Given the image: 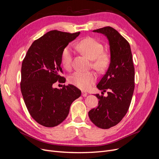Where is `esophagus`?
<instances>
[{
    "label": "esophagus",
    "mask_w": 159,
    "mask_h": 159,
    "mask_svg": "<svg viewBox=\"0 0 159 159\" xmlns=\"http://www.w3.org/2000/svg\"><path fill=\"white\" fill-rule=\"evenodd\" d=\"M81 95L83 96V97H86V96L88 95V93L87 92H85V91H82V92H81Z\"/></svg>",
    "instance_id": "esophagus-1"
}]
</instances>
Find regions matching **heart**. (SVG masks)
<instances>
[{"label":"heart","instance_id":"obj_1","mask_svg":"<svg viewBox=\"0 0 159 159\" xmlns=\"http://www.w3.org/2000/svg\"><path fill=\"white\" fill-rule=\"evenodd\" d=\"M78 48L90 60H92V66L98 71H102L109 65L111 57L108 53L103 52V46L98 40L87 37L78 42ZM73 51L70 46H66L61 53L60 61L61 65L66 70H70L72 65ZM97 76L93 71H76L70 76V83L78 88L87 90L95 84Z\"/></svg>","mask_w":159,"mask_h":159}]
</instances>
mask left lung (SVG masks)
Returning <instances> with one entry per match:
<instances>
[{
  "label": "left lung",
  "mask_w": 159,
  "mask_h": 159,
  "mask_svg": "<svg viewBox=\"0 0 159 159\" xmlns=\"http://www.w3.org/2000/svg\"><path fill=\"white\" fill-rule=\"evenodd\" d=\"M93 31L107 37L111 62L97 85L103 92L107 91V96L95 94L98 106L91 109L88 115L95 125L106 129L121 121L129 108L134 89V68L129 43L116 30L105 26Z\"/></svg>",
  "instance_id": "left-lung-1"
}]
</instances>
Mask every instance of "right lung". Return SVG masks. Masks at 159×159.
<instances>
[{"label": "right lung", "mask_w": 159, "mask_h": 159, "mask_svg": "<svg viewBox=\"0 0 159 159\" xmlns=\"http://www.w3.org/2000/svg\"><path fill=\"white\" fill-rule=\"evenodd\" d=\"M80 32L58 30L47 32L34 42L22 61L20 89L28 112L42 126L53 127L63 122L68 115L71 104L81 95L73 85L54 88L57 81L64 83L61 76V53Z\"/></svg>", "instance_id": "obj_1"}]
</instances>
